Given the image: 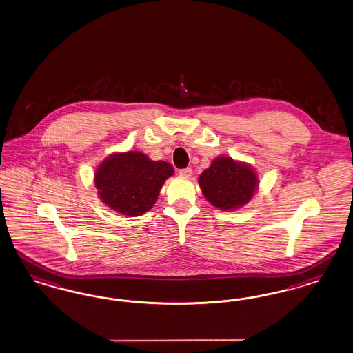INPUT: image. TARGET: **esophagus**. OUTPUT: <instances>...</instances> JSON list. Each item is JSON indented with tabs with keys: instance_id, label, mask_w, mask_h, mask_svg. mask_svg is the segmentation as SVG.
Returning a JSON list of instances; mask_svg holds the SVG:
<instances>
[{
	"instance_id": "34e87169",
	"label": "esophagus",
	"mask_w": 353,
	"mask_h": 353,
	"mask_svg": "<svg viewBox=\"0 0 353 353\" xmlns=\"http://www.w3.org/2000/svg\"><path fill=\"white\" fill-rule=\"evenodd\" d=\"M179 174L188 179V177H190V176L193 174V170H192V168L180 169V170H179Z\"/></svg>"
}]
</instances>
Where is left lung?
Returning a JSON list of instances; mask_svg holds the SVG:
<instances>
[{
  "label": "left lung",
  "mask_w": 353,
  "mask_h": 353,
  "mask_svg": "<svg viewBox=\"0 0 353 353\" xmlns=\"http://www.w3.org/2000/svg\"><path fill=\"white\" fill-rule=\"evenodd\" d=\"M199 184L213 206L235 210L252 200L258 189V176L249 164L219 156L200 174Z\"/></svg>",
  "instance_id": "obj_1"
}]
</instances>
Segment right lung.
Segmentation results:
<instances>
[{"label":"right lung","instance_id":"1","mask_svg":"<svg viewBox=\"0 0 353 353\" xmlns=\"http://www.w3.org/2000/svg\"><path fill=\"white\" fill-rule=\"evenodd\" d=\"M174 169L141 152L112 153L97 168L94 183L101 201L120 214L136 217L148 212Z\"/></svg>","mask_w":353,"mask_h":353}]
</instances>
